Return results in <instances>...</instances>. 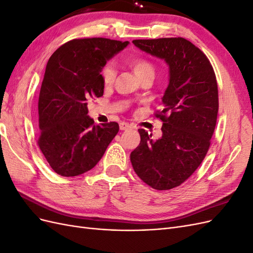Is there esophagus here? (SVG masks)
Masks as SVG:
<instances>
[{"label":"esophagus","instance_id":"obj_1","mask_svg":"<svg viewBox=\"0 0 253 253\" xmlns=\"http://www.w3.org/2000/svg\"><path fill=\"white\" fill-rule=\"evenodd\" d=\"M119 127H120L121 131H126V129L131 127V125H128L127 122L122 121V122H120V124H119Z\"/></svg>","mask_w":253,"mask_h":253}]
</instances>
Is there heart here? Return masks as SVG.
<instances>
[{"mask_svg":"<svg viewBox=\"0 0 253 253\" xmlns=\"http://www.w3.org/2000/svg\"><path fill=\"white\" fill-rule=\"evenodd\" d=\"M127 64L131 66L134 74L141 79L142 77L147 75H153L154 76V66L148 60L145 59H131L127 61ZM101 78L103 81V84L106 86L111 85L116 78V70L113 64H106L101 72Z\"/></svg>","mask_w":253,"mask_h":253,"instance_id":"heart-1","label":"heart"}]
</instances>
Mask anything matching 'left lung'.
I'll list each match as a JSON object with an SVG mask.
<instances>
[{
    "label": "left lung",
    "mask_w": 253,
    "mask_h": 253,
    "mask_svg": "<svg viewBox=\"0 0 253 253\" xmlns=\"http://www.w3.org/2000/svg\"><path fill=\"white\" fill-rule=\"evenodd\" d=\"M133 44L169 66L163 110V136L139 128L140 143L131 153L135 173L156 190H170L188 179L210 147L218 112V91L210 61L183 38L134 40Z\"/></svg>",
    "instance_id": "8db88e82"
}]
</instances>
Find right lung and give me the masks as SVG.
Listing matches in <instances>:
<instances>
[{"mask_svg":"<svg viewBox=\"0 0 253 253\" xmlns=\"http://www.w3.org/2000/svg\"><path fill=\"white\" fill-rule=\"evenodd\" d=\"M128 43L75 39L49 58L38 105V144L57 174L70 177L93 169L117 135V122L94 126L87 116V101L103 95L102 68Z\"/></svg>","mask_w":253,"mask_h":253,"instance_id":"add662e5","label":"right lung"}]
</instances>
